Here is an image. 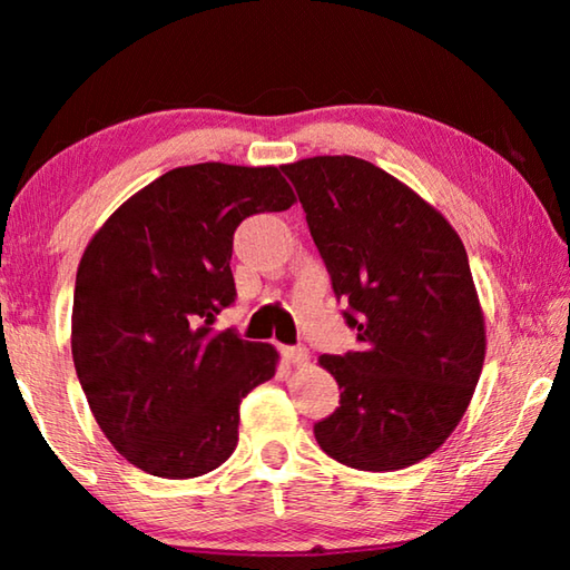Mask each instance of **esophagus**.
I'll return each instance as SVG.
<instances>
[{
    "instance_id": "34e87169",
    "label": "esophagus",
    "mask_w": 570,
    "mask_h": 570,
    "mask_svg": "<svg viewBox=\"0 0 570 570\" xmlns=\"http://www.w3.org/2000/svg\"><path fill=\"white\" fill-rule=\"evenodd\" d=\"M282 354H284V360L292 364H306V360H308V352L304 350V346H282Z\"/></svg>"
}]
</instances>
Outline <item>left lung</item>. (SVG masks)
Masks as SVG:
<instances>
[{
    "label": "left lung",
    "mask_w": 570,
    "mask_h": 570,
    "mask_svg": "<svg viewBox=\"0 0 570 570\" xmlns=\"http://www.w3.org/2000/svg\"><path fill=\"white\" fill-rule=\"evenodd\" d=\"M284 173L360 342L320 356L342 394L314 438L342 465L410 468L458 428L485 360L465 246L440 210L362 158L316 156Z\"/></svg>",
    "instance_id": "obj_1"
}]
</instances>
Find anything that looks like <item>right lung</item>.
Masks as SVG:
<instances>
[{
    "mask_svg": "<svg viewBox=\"0 0 570 570\" xmlns=\"http://www.w3.org/2000/svg\"><path fill=\"white\" fill-rule=\"evenodd\" d=\"M292 204L274 166L198 163L135 193L85 248L72 302L77 380L135 468L186 480L236 450L240 400L274 377L278 354L210 324L236 298L240 220Z\"/></svg>",
    "mask_w": 570,
    "mask_h": 570,
    "instance_id": "add662e5",
    "label": "right lung"
}]
</instances>
